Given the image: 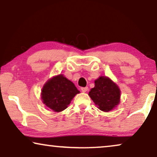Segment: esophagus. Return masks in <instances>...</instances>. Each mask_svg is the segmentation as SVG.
<instances>
[{
    "label": "esophagus",
    "instance_id": "1",
    "mask_svg": "<svg viewBox=\"0 0 157 157\" xmlns=\"http://www.w3.org/2000/svg\"><path fill=\"white\" fill-rule=\"evenodd\" d=\"M87 90H88L87 87H82V88H81V90H82V92H86L87 91Z\"/></svg>",
    "mask_w": 157,
    "mask_h": 157
}]
</instances>
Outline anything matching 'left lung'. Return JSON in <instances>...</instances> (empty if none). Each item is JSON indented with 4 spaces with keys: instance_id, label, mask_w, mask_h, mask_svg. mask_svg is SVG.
<instances>
[{
    "instance_id": "obj_1",
    "label": "left lung",
    "mask_w": 157,
    "mask_h": 157,
    "mask_svg": "<svg viewBox=\"0 0 157 157\" xmlns=\"http://www.w3.org/2000/svg\"><path fill=\"white\" fill-rule=\"evenodd\" d=\"M88 94L98 109L105 112L111 111L120 102V87L106 76H100L94 80V87Z\"/></svg>"
}]
</instances>
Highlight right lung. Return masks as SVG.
<instances>
[{
	"instance_id": "add662e5",
	"label": "right lung",
	"mask_w": 157,
	"mask_h": 157,
	"mask_svg": "<svg viewBox=\"0 0 157 157\" xmlns=\"http://www.w3.org/2000/svg\"><path fill=\"white\" fill-rule=\"evenodd\" d=\"M79 91L74 83L63 74L52 77L44 84L41 90L43 104L55 112L65 110Z\"/></svg>"
}]
</instances>
